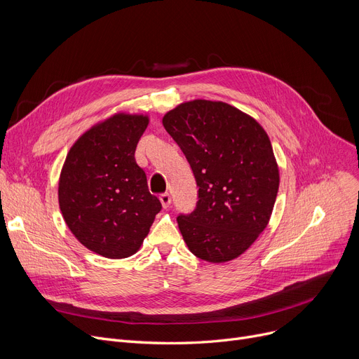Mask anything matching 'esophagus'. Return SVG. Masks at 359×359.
I'll use <instances>...</instances> for the list:
<instances>
[{"label":"esophagus","mask_w":359,"mask_h":359,"mask_svg":"<svg viewBox=\"0 0 359 359\" xmlns=\"http://www.w3.org/2000/svg\"><path fill=\"white\" fill-rule=\"evenodd\" d=\"M160 201H161V205L163 208H168V205L172 203V198H170V195L165 192V194H161L160 195Z\"/></svg>","instance_id":"obj_1"}]
</instances>
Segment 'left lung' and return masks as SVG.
Returning <instances> with one entry per match:
<instances>
[{
    "label": "left lung",
    "mask_w": 359,
    "mask_h": 359,
    "mask_svg": "<svg viewBox=\"0 0 359 359\" xmlns=\"http://www.w3.org/2000/svg\"><path fill=\"white\" fill-rule=\"evenodd\" d=\"M163 125L199 187L194 212L177 217L184 243L211 263L238 257L266 229L279 187L265 129L234 106L211 100L179 104Z\"/></svg>",
    "instance_id": "1"
}]
</instances>
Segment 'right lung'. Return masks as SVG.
<instances>
[{
  "instance_id": "1",
  "label": "right lung",
  "mask_w": 359,
  "mask_h": 359,
  "mask_svg": "<svg viewBox=\"0 0 359 359\" xmlns=\"http://www.w3.org/2000/svg\"><path fill=\"white\" fill-rule=\"evenodd\" d=\"M148 116L118 113L90 128L65 158L58 199L71 233L109 259L138 252L161 202L151 195L135 149Z\"/></svg>"
}]
</instances>
